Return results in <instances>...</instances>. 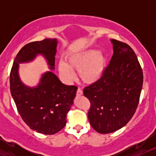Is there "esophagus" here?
<instances>
[{"instance_id":"1","label":"esophagus","mask_w":156,"mask_h":156,"mask_svg":"<svg viewBox=\"0 0 156 156\" xmlns=\"http://www.w3.org/2000/svg\"><path fill=\"white\" fill-rule=\"evenodd\" d=\"M76 95H78V96H80V95H83V90H81V89H78L76 91Z\"/></svg>"}]
</instances>
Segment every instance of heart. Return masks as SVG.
<instances>
[{"instance_id":"b5f03b06","label":"heart","mask_w":156,"mask_h":156,"mask_svg":"<svg viewBox=\"0 0 156 156\" xmlns=\"http://www.w3.org/2000/svg\"><path fill=\"white\" fill-rule=\"evenodd\" d=\"M107 60L102 54L96 50L71 55L66 58V64L60 62L58 71L60 76L67 82L74 79V73L71 69L79 71L81 80L87 84H93L104 75Z\"/></svg>"}]
</instances>
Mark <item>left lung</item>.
Instances as JSON below:
<instances>
[{
    "label": "left lung",
    "instance_id": "left-lung-1",
    "mask_svg": "<svg viewBox=\"0 0 156 156\" xmlns=\"http://www.w3.org/2000/svg\"><path fill=\"white\" fill-rule=\"evenodd\" d=\"M111 41L114 53L104 75L83 90L90 102L88 119L100 133L116 131L130 120L143 85L142 69L133 49L126 43Z\"/></svg>",
    "mask_w": 156,
    "mask_h": 156
}]
</instances>
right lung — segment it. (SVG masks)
Segmentation results:
<instances>
[{
	"label": "right lung",
	"mask_w": 156,
	"mask_h": 156,
	"mask_svg": "<svg viewBox=\"0 0 156 156\" xmlns=\"http://www.w3.org/2000/svg\"><path fill=\"white\" fill-rule=\"evenodd\" d=\"M56 39L29 43L21 48L10 73V90L19 115L26 124L38 133L55 134L66 124V115L73 103L78 87L63 84L52 72L44 74L35 88L26 87L18 74L19 63L31 61L42 54L54 69Z\"/></svg>",
	"instance_id": "1"
}]
</instances>
